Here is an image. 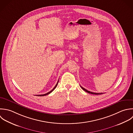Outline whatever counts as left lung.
I'll list each match as a JSON object with an SVG mask.
<instances>
[{
  "label": "left lung",
  "mask_w": 133,
  "mask_h": 133,
  "mask_svg": "<svg viewBox=\"0 0 133 133\" xmlns=\"http://www.w3.org/2000/svg\"><path fill=\"white\" fill-rule=\"evenodd\" d=\"M80 87L82 89V90H84V91H85V92H88V93H90V94H95V95H99V94H103V93H94V92H90V91H88L87 90H86V89H85L84 88H83V87H82L81 86H80Z\"/></svg>",
  "instance_id": "1"
}]
</instances>
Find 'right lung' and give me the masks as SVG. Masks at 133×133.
Here are the masks:
<instances>
[{
  "instance_id": "obj_1",
  "label": "right lung",
  "mask_w": 133,
  "mask_h": 133,
  "mask_svg": "<svg viewBox=\"0 0 133 133\" xmlns=\"http://www.w3.org/2000/svg\"><path fill=\"white\" fill-rule=\"evenodd\" d=\"M58 81H57V83H56V84L55 85V86L54 87V88L51 90V91H50L49 92H48V93H46V94H42V95H36V96H45V95H48V94H49L50 93H51L52 91H53V90L56 88V87H57V84H58Z\"/></svg>"
}]
</instances>
